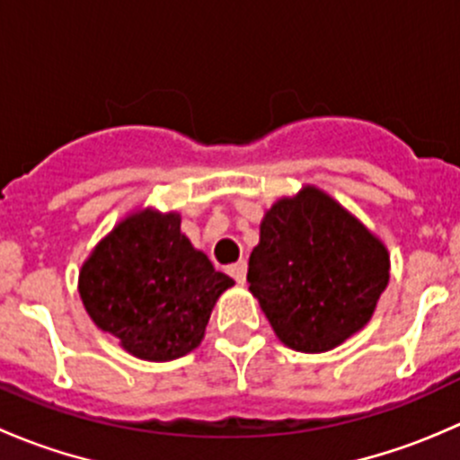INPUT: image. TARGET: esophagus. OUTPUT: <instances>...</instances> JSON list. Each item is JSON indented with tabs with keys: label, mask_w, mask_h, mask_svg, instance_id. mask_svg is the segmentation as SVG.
<instances>
[{
	"label": "esophagus",
	"mask_w": 460,
	"mask_h": 460,
	"mask_svg": "<svg viewBox=\"0 0 460 460\" xmlns=\"http://www.w3.org/2000/svg\"><path fill=\"white\" fill-rule=\"evenodd\" d=\"M229 276L234 278L238 285H244V280H247V260H238L235 264H231Z\"/></svg>",
	"instance_id": "obj_1"
}]
</instances>
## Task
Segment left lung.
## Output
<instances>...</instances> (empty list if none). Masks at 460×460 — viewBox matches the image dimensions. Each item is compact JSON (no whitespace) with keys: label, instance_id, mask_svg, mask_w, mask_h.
Wrapping results in <instances>:
<instances>
[{"label":"left lung","instance_id":"1","mask_svg":"<svg viewBox=\"0 0 460 460\" xmlns=\"http://www.w3.org/2000/svg\"><path fill=\"white\" fill-rule=\"evenodd\" d=\"M247 282L287 347L320 354L369 323L389 282V253L333 198L305 187L264 213Z\"/></svg>","mask_w":460,"mask_h":460}]
</instances>
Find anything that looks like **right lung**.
<instances>
[{
	"label": "right lung",
	"instance_id": "add662e5",
	"mask_svg": "<svg viewBox=\"0 0 460 460\" xmlns=\"http://www.w3.org/2000/svg\"><path fill=\"white\" fill-rule=\"evenodd\" d=\"M234 285L180 231V213L124 217L88 256L80 296L93 323L128 354L164 363L196 349L211 309Z\"/></svg>",
	"mask_w": 460,
	"mask_h": 460
}]
</instances>
